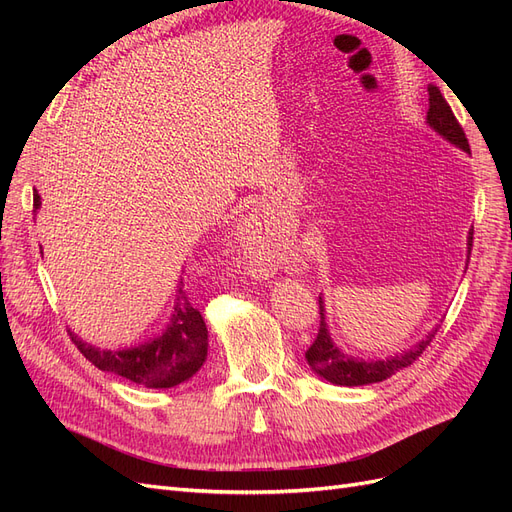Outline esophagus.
Segmentation results:
<instances>
[{
  "instance_id": "34e87169",
  "label": "esophagus",
  "mask_w": 512,
  "mask_h": 512,
  "mask_svg": "<svg viewBox=\"0 0 512 512\" xmlns=\"http://www.w3.org/2000/svg\"><path fill=\"white\" fill-rule=\"evenodd\" d=\"M247 228H250L252 235H260V230H262V218H260L258 213H252L250 218H247ZM252 267H254L256 271H260V273H265V271H267V269H265V265H256V262H254Z\"/></svg>"
}]
</instances>
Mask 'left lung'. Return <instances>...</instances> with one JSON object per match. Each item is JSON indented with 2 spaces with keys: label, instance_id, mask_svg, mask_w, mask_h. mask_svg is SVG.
Returning <instances> with one entry per match:
<instances>
[{
  "label": "left lung",
  "instance_id": "1",
  "mask_svg": "<svg viewBox=\"0 0 512 512\" xmlns=\"http://www.w3.org/2000/svg\"><path fill=\"white\" fill-rule=\"evenodd\" d=\"M427 126L436 134H440L446 143H451L453 147L470 153L468 138H466V134H463V128L455 119L451 106H448V102L444 100V96L440 94V89L436 85H429ZM472 235H474V230L470 228L468 260H470V252H472ZM468 260H466V269H468ZM318 299H320V329H318L316 342L305 352V359H307L309 367H312L314 374H318L320 378H324L331 384H337V386H365V384H374V382H382L386 378H391L395 371L412 365L418 356L423 354V350L429 346V342L436 337V333L440 329V324H436V327H433L421 339V342H416L408 350H401V352L386 356V359H361V356H352V354L344 352L333 342L329 324H327V309H324V299L322 297H318Z\"/></svg>",
  "mask_w": 512,
  "mask_h": 512
}]
</instances>
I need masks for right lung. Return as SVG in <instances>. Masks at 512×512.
Segmentation results:
<instances>
[{
	"mask_svg": "<svg viewBox=\"0 0 512 512\" xmlns=\"http://www.w3.org/2000/svg\"><path fill=\"white\" fill-rule=\"evenodd\" d=\"M40 205L42 198L34 192V211H38ZM70 337L91 365L147 386V389H173L181 382H188L207 361L209 348L207 324L185 294L181 277L177 282L173 314L166 327L145 342L130 348L104 350L87 344L74 331H70Z\"/></svg>",
	"mask_w": 512,
	"mask_h": 512,
	"instance_id": "add662e5",
	"label": "right lung"
}]
</instances>
